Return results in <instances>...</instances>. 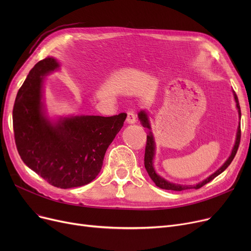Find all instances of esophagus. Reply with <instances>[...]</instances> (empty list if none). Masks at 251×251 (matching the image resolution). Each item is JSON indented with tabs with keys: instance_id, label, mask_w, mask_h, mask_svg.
I'll list each match as a JSON object with an SVG mask.
<instances>
[{
	"instance_id": "esophagus-1",
	"label": "esophagus",
	"mask_w": 251,
	"mask_h": 251,
	"mask_svg": "<svg viewBox=\"0 0 251 251\" xmlns=\"http://www.w3.org/2000/svg\"><path fill=\"white\" fill-rule=\"evenodd\" d=\"M126 121L128 124H133L136 122V116H135V113L133 111H129L127 113V119Z\"/></svg>"
}]
</instances>
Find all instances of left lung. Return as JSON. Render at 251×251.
<instances>
[{
  "label": "left lung",
  "instance_id": "8db88e82",
  "mask_svg": "<svg viewBox=\"0 0 251 251\" xmlns=\"http://www.w3.org/2000/svg\"><path fill=\"white\" fill-rule=\"evenodd\" d=\"M234 99H235V101H236V105H237V109H238V113H239V117H241V110H240V105H239V100H238V98H237L235 91H234ZM138 117H139V120L141 121L142 125L144 127H148L151 129L150 127V123H149V120H148V116L147 114L144 113L143 111H141L139 114H138ZM240 138H241V128H240V125L238 127V131H237V137H236V142H235V146H234V149L232 151V153L231 155L229 156V159L226 161V163L224 164L218 171H216V172L214 174L210 175L208 178H206L205 180H203L202 182L199 183L197 185L195 186H190V185H178V184H174V183H170L168 181H166L165 179H163L162 177H160L159 175H157L155 172H154V169H153V166H152V159H153V155H154V141H153V137H152V134L151 132H150V135H148V140H147V146H146V153H144V167H146L148 173L150 175V177L151 178V180L155 183V185L157 187H160L162 189H166V190H174V191H182V190H186V189H192V188H195V189H199L201 187H202L203 185H205L206 183L210 182L213 179H215L218 175H220L222 172H224L225 171L229 165L232 163L233 159L236 155V152L237 151H238V148H239V144H240Z\"/></svg>",
  "mask_w": 251,
  "mask_h": 251
}]
</instances>
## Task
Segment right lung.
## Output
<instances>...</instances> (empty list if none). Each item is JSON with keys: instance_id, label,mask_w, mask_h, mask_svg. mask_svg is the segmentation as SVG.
<instances>
[{"instance_id": "obj_1", "label": "right lung", "mask_w": 251, "mask_h": 251, "mask_svg": "<svg viewBox=\"0 0 251 251\" xmlns=\"http://www.w3.org/2000/svg\"><path fill=\"white\" fill-rule=\"evenodd\" d=\"M58 67L48 57L30 70L15 100L13 129L24 164L50 185L67 189L86 185L99 175L127 114L74 116L51 124L42 110V77Z\"/></svg>"}]
</instances>
